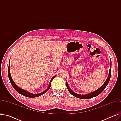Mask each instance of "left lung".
Masks as SVG:
<instances>
[{"mask_svg": "<svg viewBox=\"0 0 121 121\" xmlns=\"http://www.w3.org/2000/svg\"><path fill=\"white\" fill-rule=\"evenodd\" d=\"M110 68L109 69V74L108 76V78L106 79V80L105 81V82L104 83V84L101 86L99 89L96 91H95L89 94H87V95H79V94H78L77 93H74V92H73L70 88L69 87V86H68V84L67 83V82L66 83V86L67 87V89L68 91H69V92L72 95L74 96V97L79 98V99H90L95 97H96L99 94H100L101 92H102L104 89L105 88V87H106L107 85L108 84V83H109L110 79V77H111V63H110Z\"/></svg>", "mask_w": 121, "mask_h": 121, "instance_id": "8db88e82", "label": "left lung"}]
</instances>
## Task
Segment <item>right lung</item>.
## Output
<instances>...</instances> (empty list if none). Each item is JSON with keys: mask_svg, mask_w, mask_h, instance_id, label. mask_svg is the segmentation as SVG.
<instances>
[{"mask_svg": "<svg viewBox=\"0 0 121 121\" xmlns=\"http://www.w3.org/2000/svg\"><path fill=\"white\" fill-rule=\"evenodd\" d=\"M10 61H9V67H8V74L9 78V79H10V82H11V83L12 86L13 87V88L15 89V90H16L17 92H18L19 94H22V95H23V96H25V97H28V98H35V97H39V96H41L42 95L44 94L45 93H46V92L49 89V88H50V86H51V82H52V79H53L54 78H55V77H56V75H55V76H54V77L52 78V80H51L50 81V83H49V84L48 87V88L47 89H46L45 91H44L43 92H42V93H39V94H34L30 93L27 92L26 91H25V90H24L22 89L21 88H19V87L15 84V83L14 82L13 80L12 79V77H11V76L10 72Z\"/></svg>", "mask_w": 121, "mask_h": 121, "instance_id": "add662e5", "label": "right lung"}]
</instances>
